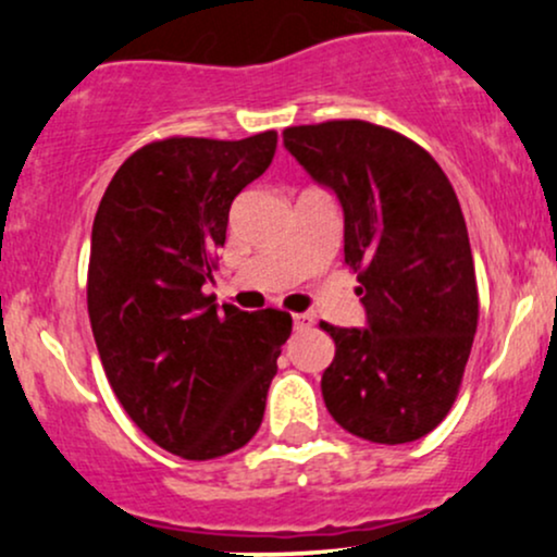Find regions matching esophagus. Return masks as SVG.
<instances>
[{"label": "esophagus", "instance_id": "1", "mask_svg": "<svg viewBox=\"0 0 557 557\" xmlns=\"http://www.w3.org/2000/svg\"><path fill=\"white\" fill-rule=\"evenodd\" d=\"M293 324H296V330H309L311 324H314V317H311V314H293Z\"/></svg>", "mask_w": 557, "mask_h": 557}]
</instances>
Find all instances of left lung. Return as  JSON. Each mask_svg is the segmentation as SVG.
<instances>
[{"mask_svg": "<svg viewBox=\"0 0 557 557\" xmlns=\"http://www.w3.org/2000/svg\"><path fill=\"white\" fill-rule=\"evenodd\" d=\"M285 149L343 207L345 264L367 327L322 330V395L345 432L380 445L430 434L450 411L476 335L479 296L456 190L400 133L363 120L285 127Z\"/></svg>", "mask_w": 557, "mask_h": 557, "instance_id": "8db88e82", "label": "left lung"}]
</instances>
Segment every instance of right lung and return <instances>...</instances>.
I'll return each instance as SVG.
<instances>
[{
	"label": "right lung",
	"mask_w": 557,
	"mask_h": 557,
	"mask_svg": "<svg viewBox=\"0 0 557 557\" xmlns=\"http://www.w3.org/2000/svg\"><path fill=\"white\" fill-rule=\"evenodd\" d=\"M277 133L164 138L114 172L91 230L88 317L107 380L159 447L209 461L253 437L293 319L216 309L201 287L233 198L272 164Z\"/></svg>",
	"instance_id": "obj_1"
}]
</instances>
